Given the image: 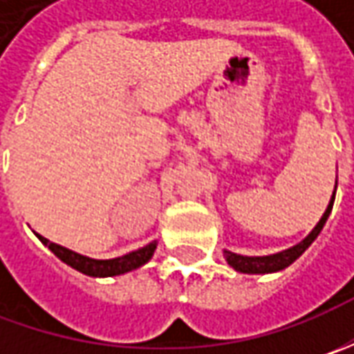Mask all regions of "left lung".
I'll use <instances>...</instances> for the list:
<instances>
[{
	"label": "left lung",
	"mask_w": 354,
	"mask_h": 354,
	"mask_svg": "<svg viewBox=\"0 0 354 354\" xmlns=\"http://www.w3.org/2000/svg\"><path fill=\"white\" fill-rule=\"evenodd\" d=\"M335 191H337V185H335ZM335 203V193L329 205H327V211L323 212L321 221L315 225V228L307 234L299 244H295L288 250L278 252V254H270V256H240V254H234V252L225 250V258L228 264L232 266L236 272H242V274H272V272H279L283 268H288L290 264H293L304 252L311 246V242L315 238L319 236V232L323 230V226L327 223L329 214H331V209H333Z\"/></svg>",
	"instance_id": "8db88e82"
}]
</instances>
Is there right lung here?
Instances as JSON below:
<instances>
[{"label":"right lung","mask_w":354,"mask_h":354,"mask_svg":"<svg viewBox=\"0 0 354 354\" xmlns=\"http://www.w3.org/2000/svg\"><path fill=\"white\" fill-rule=\"evenodd\" d=\"M37 234V232H35ZM37 238L47 246L48 250L53 252L57 258H61L64 264H68L71 268H75L78 272L86 274V276H94V278H108V276H120V274H126L131 272L136 268L143 266L157 248V242H149L147 246H143L140 250H133L126 254V256H120V258H112V260H94L88 256H82V254H76V252L68 250L64 246H59L55 242H50L47 238H43L41 234H37Z\"/></svg>","instance_id":"1"}]
</instances>
